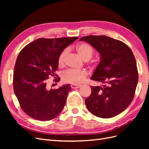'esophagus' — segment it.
<instances>
[{
    "label": "esophagus",
    "instance_id": "esophagus-1",
    "mask_svg": "<svg viewBox=\"0 0 149 149\" xmlns=\"http://www.w3.org/2000/svg\"><path fill=\"white\" fill-rule=\"evenodd\" d=\"M71 86L72 88H73V89H77V88H80L81 86V85H78V84H72L71 85Z\"/></svg>",
    "mask_w": 149,
    "mask_h": 149
}]
</instances>
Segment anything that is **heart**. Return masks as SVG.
Listing matches in <instances>:
<instances>
[{
	"mask_svg": "<svg viewBox=\"0 0 149 149\" xmlns=\"http://www.w3.org/2000/svg\"><path fill=\"white\" fill-rule=\"evenodd\" d=\"M76 51L82 59L87 61L92 58L94 50L93 48L86 43H81L76 47ZM68 53V49H65L63 51L58 58V63L60 66H64L66 57ZM88 76V72L82 70L70 69L65 71L62 74V78L64 81L69 83L78 84L83 82Z\"/></svg>",
	"mask_w": 149,
	"mask_h": 149,
	"instance_id": "heart-1",
	"label": "heart"
}]
</instances>
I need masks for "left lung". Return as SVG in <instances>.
<instances>
[{
  "instance_id": "8db88e82",
  "label": "left lung",
  "mask_w": 149,
  "mask_h": 149,
  "mask_svg": "<svg viewBox=\"0 0 149 149\" xmlns=\"http://www.w3.org/2000/svg\"><path fill=\"white\" fill-rule=\"evenodd\" d=\"M79 41L88 43L100 54V62L91 79L102 86H91L85 100L87 109L101 118H111L127 109L133 100L138 83L136 61L130 48L105 35H89Z\"/></svg>"
}]
</instances>
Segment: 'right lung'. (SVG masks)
<instances>
[{"instance_id":"obj_1","label":"right lung","mask_w":149,"mask_h":149,"mask_svg":"<svg viewBox=\"0 0 149 149\" xmlns=\"http://www.w3.org/2000/svg\"><path fill=\"white\" fill-rule=\"evenodd\" d=\"M78 38H39L20 52L13 72V90L21 108L31 118L49 120L55 118L63 109L71 88L70 84L49 90L46 79L49 76L56 78L58 56Z\"/></svg>"}]
</instances>
